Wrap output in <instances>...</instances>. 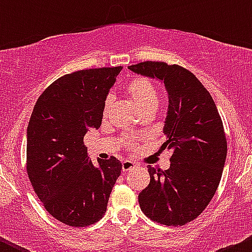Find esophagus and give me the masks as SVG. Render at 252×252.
<instances>
[{
	"mask_svg": "<svg viewBox=\"0 0 252 252\" xmlns=\"http://www.w3.org/2000/svg\"><path fill=\"white\" fill-rule=\"evenodd\" d=\"M136 166H138V164H136L135 162L124 161L123 163H122V169H123V172H128V171H130V169L136 168Z\"/></svg>",
	"mask_w": 252,
	"mask_h": 252,
	"instance_id": "1",
	"label": "esophagus"
}]
</instances>
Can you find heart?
I'll use <instances>...</instances> for the list:
<instances>
[{"label": "heart", "instance_id": "heart-1", "mask_svg": "<svg viewBox=\"0 0 252 252\" xmlns=\"http://www.w3.org/2000/svg\"><path fill=\"white\" fill-rule=\"evenodd\" d=\"M126 93L129 94L131 100L134 101L138 108L142 113L144 112H155L158 107V93L157 89L149 79L146 78H135L130 80L126 85ZM113 102L112 95H108L106 97L105 103L102 108V116H107L110 107ZM128 146H133L131 140L128 141Z\"/></svg>", "mask_w": 252, "mask_h": 252}]
</instances>
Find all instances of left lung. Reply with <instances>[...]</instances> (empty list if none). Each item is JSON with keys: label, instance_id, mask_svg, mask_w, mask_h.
I'll return each instance as SVG.
<instances>
[{"label": "left lung", "instance_id": "left-lung-1", "mask_svg": "<svg viewBox=\"0 0 252 252\" xmlns=\"http://www.w3.org/2000/svg\"><path fill=\"white\" fill-rule=\"evenodd\" d=\"M129 69L163 83L168 95L159 150L172 152L171 167H147L150 184L139 194L140 208L157 223L184 225L207 207L220 182L227 157L222 119L201 81L183 67L147 61Z\"/></svg>", "mask_w": 252, "mask_h": 252}]
</instances>
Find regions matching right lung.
I'll return each mask as SVG.
<instances>
[{
    "mask_svg": "<svg viewBox=\"0 0 252 252\" xmlns=\"http://www.w3.org/2000/svg\"><path fill=\"white\" fill-rule=\"evenodd\" d=\"M122 67L86 69L57 79L41 94L27 128V171L51 216L86 227L105 215L122 171L116 158L88 157L84 136L102 123V108Z\"/></svg>",
    "mask_w": 252,
    "mask_h": 252,
    "instance_id": "1",
    "label": "right lung"
}]
</instances>
